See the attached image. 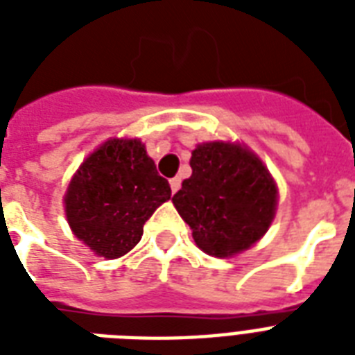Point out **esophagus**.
Here are the masks:
<instances>
[{
	"mask_svg": "<svg viewBox=\"0 0 355 355\" xmlns=\"http://www.w3.org/2000/svg\"><path fill=\"white\" fill-rule=\"evenodd\" d=\"M169 186H171L173 193H177L178 189H180V178H171V180H169Z\"/></svg>",
	"mask_w": 355,
	"mask_h": 355,
	"instance_id": "esophagus-1",
	"label": "esophagus"
}]
</instances>
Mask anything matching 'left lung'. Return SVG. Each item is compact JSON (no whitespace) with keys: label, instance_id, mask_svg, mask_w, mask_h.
I'll return each instance as SVG.
<instances>
[{"label":"left lung","instance_id":"1","mask_svg":"<svg viewBox=\"0 0 355 355\" xmlns=\"http://www.w3.org/2000/svg\"><path fill=\"white\" fill-rule=\"evenodd\" d=\"M191 177L173 197L197 247L216 258L247 250L269 228L276 186L265 166L241 145L211 141L191 153Z\"/></svg>","mask_w":355,"mask_h":355}]
</instances>
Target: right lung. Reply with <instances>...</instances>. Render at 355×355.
I'll use <instances>...</instances> for the list:
<instances>
[{
	"mask_svg": "<svg viewBox=\"0 0 355 355\" xmlns=\"http://www.w3.org/2000/svg\"><path fill=\"white\" fill-rule=\"evenodd\" d=\"M171 188L139 139H110L86 158L66 193L73 234L108 259L127 254Z\"/></svg>",
	"mask_w": 355,
	"mask_h": 355,
	"instance_id": "right-lung-1",
	"label": "right lung"
}]
</instances>
